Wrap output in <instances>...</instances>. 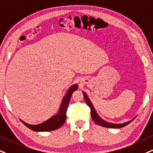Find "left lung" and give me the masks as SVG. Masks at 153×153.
Wrapping results in <instances>:
<instances>
[{"mask_svg": "<svg viewBox=\"0 0 153 153\" xmlns=\"http://www.w3.org/2000/svg\"><path fill=\"white\" fill-rule=\"evenodd\" d=\"M83 94H84V99H85L86 104H87L88 106L90 107V108H91V115L92 117V119H93L94 121L97 124H98V125L103 126V127H105V128H123L124 127V126L128 125L130 123H131L133 120L135 119L134 118L132 120H129V121L124 123H119V124L112 123H108L107 121H105L104 120H103L102 118H101L99 116H98L97 111H96L95 108H94L93 104L91 103V101H90L89 99H88V97H87V95H86L85 92L83 91Z\"/></svg>", "mask_w": 153, "mask_h": 153, "instance_id": "1", "label": "left lung"}]
</instances>
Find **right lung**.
Listing matches in <instances>:
<instances>
[{"mask_svg":"<svg viewBox=\"0 0 153 153\" xmlns=\"http://www.w3.org/2000/svg\"><path fill=\"white\" fill-rule=\"evenodd\" d=\"M77 88H78V85L76 84H74L69 87L67 93L66 94L65 97L62 99L61 105H60L59 110L58 111L57 114L51 117L50 119L47 120L46 121L40 124H37V125H30V124L22 121V120H20L25 126H27L28 128L34 131L46 132L58 129L65 123L66 118H67V110L71 97V94H73L74 91H76Z\"/></svg>","mask_w":153,"mask_h":153,"instance_id":"obj_1","label":"right lung"}]
</instances>
